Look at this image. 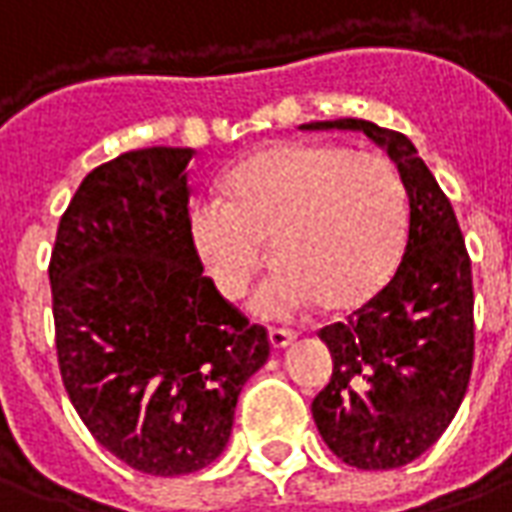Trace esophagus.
<instances>
[{
  "instance_id": "34e87169",
  "label": "esophagus",
  "mask_w": 512,
  "mask_h": 512,
  "mask_svg": "<svg viewBox=\"0 0 512 512\" xmlns=\"http://www.w3.org/2000/svg\"><path fill=\"white\" fill-rule=\"evenodd\" d=\"M293 341H296V332L277 330V327H274V330H268V343H271V349H277V352L285 349V346H291Z\"/></svg>"
}]
</instances>
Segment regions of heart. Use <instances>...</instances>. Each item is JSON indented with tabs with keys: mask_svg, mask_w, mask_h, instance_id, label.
<instances>
[{
	"mask_svg": "<svg viewBox=\"0 0 512 512\" xmlns=\"http://www.w3.org/2000/svg\"><path fill=\"white\" fill-rule=\"evenodd\" d=\"M188 235L216 291L230 299L266 263L271 241L280 266L252 296L263 316L318 302L349 313L377 299L396 274L407 194L382 157L282 141L241 160L224 180V199L196 202Z\"/></svg>",
	"mask_w": 512,
	"mask_h": 512,
	"instance_id": "heart-1",
	"label": "heart"
}]
</instances>
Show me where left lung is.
I'll use <instances>...</instances> for the list:
<instances>
[{"label": "left lung", "mask_w": 512, "mask_h": 512, "mask_svg": "<svg viewBox=\"0 0 512 512\" xmlns=\"http://www.w3.org/2000/svg\"><path fill=\"white\" fill-rule=\"evenodd\" d=\"M302 130L363 132L399 169L410 202L402 263L377 299L318 332L332 380L313 421L343 463H413L452 424L474 366V285L455 210L416 146L374 121H310Z\"/></svg>", "instance_id": "left-lung-1"}]
</instances>
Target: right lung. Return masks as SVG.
<instances>
[{"label": "right lung", "mask_w": 512, "mask_h": 512, "mask_svg": "<svg viewBox=\"0 0 512 512\" xmlns=\"http://www.w3.org/2000/svg\"><path fill=\"white\" fill-rule=\"evenodd\" d=\"M194 149L124 152L80 182L49 263L57 360L82 424L135 471L210 466L244 382L268 360L188 235Z\"/></svg>", "instance_id": "add662e5"}]
</instances>
